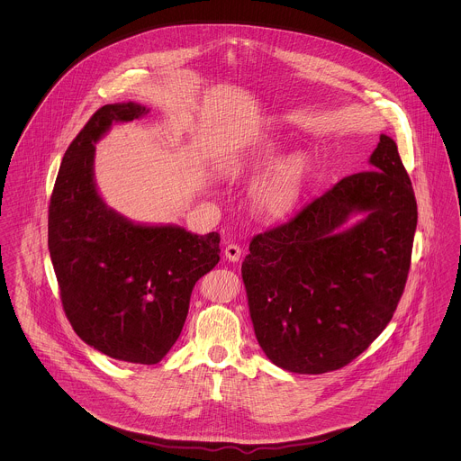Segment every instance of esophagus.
<instances>
[{
    "label": "esophagus",
    "instance_id": "esophagus-1",
    "mask_svg": "<svg viewBox=\"0 0 461 461\" xmlns=\"http://www.w3.org/2000/svg\"><path fill=\"white\" fill-rule=\"evenodd\" d=\"M223 254H225V259H229L230 263H238L241 258V249L238 245H227Z\"/></svg>",
    "mask_w": 461,
    "mask_h": 461
}]
</instances>
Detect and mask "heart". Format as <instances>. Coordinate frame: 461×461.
Here are the masks:
<instances>
[{"instance_id":"b5f03b06","label":"heart","mask_w":461,"mask_h":461,"mask_svg":"<svg viewBox=\"0 0 461 461\" xmlns=\"http://www.w3.org/2000/svg\"><path fill=\"white\" fill-rule=\"evenodd\" d=\"M256 150L240 159L247 167L261 158ZM311 174V159L305 152H291L273 163L250 188L252 209L266 220H280L293 212L305 190Z\"/></svg>"}]
</instances>
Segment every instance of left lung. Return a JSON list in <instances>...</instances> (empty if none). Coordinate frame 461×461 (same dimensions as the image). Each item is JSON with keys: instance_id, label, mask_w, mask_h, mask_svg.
Wrapping results in <instances>:
<instances>
[{"instance_id": "obj_1", "label": "left lung", "mask_w": 461, "mask_h": 461, "mask_svg": "<svg viewBox=\"0 0 461 461\" xmlns=\"http://www.w3.org/2000/svg\"><path fill=\"white\" fill-rule=\"evenodd\" d=\"M355 215L361 220L351 226ZM417 202L394 140L293 220L259 234L241 266L259 346L278 367H344L384 331L402 294Z\"/></svg>"}]
</instances>
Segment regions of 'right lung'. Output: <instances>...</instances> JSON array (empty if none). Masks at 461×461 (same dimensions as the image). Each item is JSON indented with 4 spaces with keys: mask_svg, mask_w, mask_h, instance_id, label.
Segmentation results:
<instances>
[{
    "mask_svg": "<svg viewBox=\"0 0 461 461\" xmlns=\"http://www.w3.org/2000/svg\"><path fill=\"white\" fill-rule=\"evenodd\" d=\"M136 103L97 110L64 154L50 203L48 245L67 320L83 342L132 364H158L185 327L200 276L220 261V236L136 223L99 195L95 143Z\"/></svg>",
    "mask_w": 461,
    "mask_h": 461,
    "instance_id": "obj_1",
    "label": "right lung"
}]
</instances>
